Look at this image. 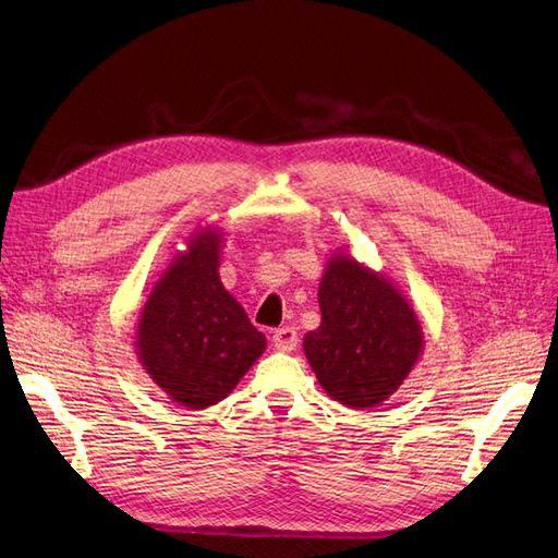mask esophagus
<instances>
[{
    "label": "esophagus",
    "mask_w": 558,
    "mask_h": 558,
    "mask_svg": "<svg viewBox=\"0 0 558 558\" xmlns=\"http://www.w3.org/2000/svg\"><path fill=\"white\" fill-rule=\"evenodd\" d=\"M299 343V336L292 327H282V329H276L274 331V345L282 352H292Z\"/></svg>",
    "instance_id": "esophagus-1"
}]
</instances>
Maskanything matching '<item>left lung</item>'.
Instances as JSON below:
<instances>
[{"label": "left lung", "instance_id": "1", "mask_svg": "<svg viewBox=\"0 0 558 558\" xmlns=\"http://www.w3.org/2000/svg\"><path fill=\"white\" fill-rule=\"evenodd\" d=\"M322 322L303 352L329 397L373 408L397 391L424 350L415 308L383 274L336 253L319 280Z\"/></svg>", "mask_w": 558, "mask_h": 558}]
</instances>
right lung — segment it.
<instances>
[{
    "instance_id": "1",
    "label": "right lung",
    "mask_w": 558,
    "mask_h": 558,
    "mask_svg": "<svg viewBox=\"0 0 558 558\" xmlns=\"http://www.w3.org/2000/svg\"><path fill=\"white\" fill-rule=\"evenodd\" d=\"M222 231H194L143 305L138 362L175 403L202 410L227 399L266 350V338L220 280Z\"/></svg>"
}]
</instances>
